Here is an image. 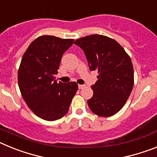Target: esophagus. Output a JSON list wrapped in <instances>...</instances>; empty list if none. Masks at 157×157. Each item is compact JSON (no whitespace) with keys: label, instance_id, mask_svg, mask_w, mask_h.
Listing matches in <instances>:
<instances>
[{"label":"esophagus","instance_id":"34e87169","mask_svg":"<svg viewBox=\"0 0 157 157\" xmlns=\"http://www.w3.org/2000/svg\"><path fill=\"white\" fill-rule=\"evenodd\" d=\"M84 87H85L84 85H78V89H79V90H82V89H83Z\"/></svg>","mask_w":157,"mask_h":157}]
</instances>
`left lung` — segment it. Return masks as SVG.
<instances>
[{
	"label": "left lung",
	"mask_w": 157,
	"mask_h": 157,
	"mask_svg": "<svg viewBox=\"0 0 157 157\" xmlns=\"http://www.w3.org/2000/svg\"><path fill=\"white\" fill-rule=\"evenodd\" d=\"M75 44L84 51L91 71L98 73V81L91 86L92 98L89 108L102 117L116 114L128 99L134 86V68L124 48L114 39L92 34L81 37Z\"/></svg>",
	"instance_id": "8db88e82"
}]
</instances>
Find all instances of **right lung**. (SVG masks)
Returning a JSON list of instances; mask_svg holds the SVG:
<instances>
[{"mask_svg": "<svg viewBox=\"0 0 157 157\" xmlns=\"http://www.w3.org/2000/svg\"><path fill=\"white\" fill-rule=\"evenodd\" d=\"M73 42L40 36L29 45L19 65L18 83L23 100L36 116L47 121L65 116L78 90L75 82H57L55 78L63 54Z\"/></svg>", "mask_w": 157, "mask_h": 157, "instance_id": "add662e5", "label": "right lung"}]
</instances>
